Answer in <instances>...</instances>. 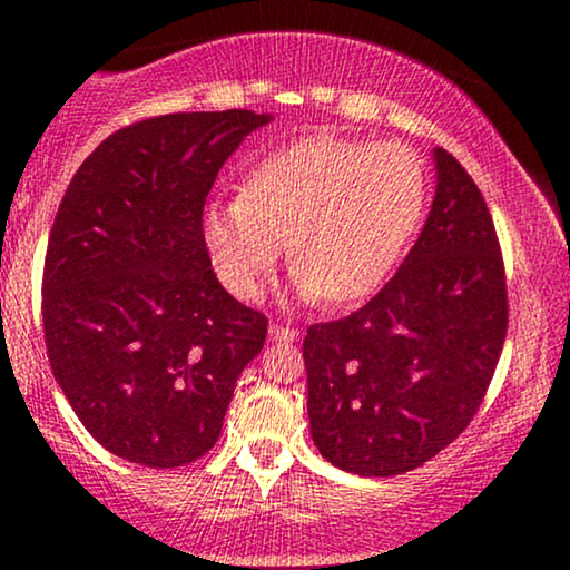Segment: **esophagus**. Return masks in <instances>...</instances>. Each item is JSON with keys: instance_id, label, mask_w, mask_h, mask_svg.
Masks as SVG:
<instances>
[{"instance_id": "1", "label": "esophagus", "mask_w": 570, "mask_h": 570, "mask_svg": "<svg viewBox=\"0 0 570 570\" xmlns=\"http://www.w3.org/2000/svg\"><path fill=\"white\" fill-rule=\"evenodd\" d=\"M299 337V330H294L289 324H271V340L276 343H294Z\"/></svg>"}]
</instances>
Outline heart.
<instances>
[{"label": "heart", "mask_w": 570, "mask_h": 570, "mask_svg": "<svg viewBox=\"0 0 570 570\" xmlns=\"http://www.w3.org/2000/svg\"><path fill=\"white\" fill-rule=\"evenodd\" d=\"M426 206V168L399 141L311 134L271 153L244 193L212 203L203 240L230 292L257 299L292 240L307 303L367 297L402 257Z\"/></svg>", "instance_id": "1"}]
</instances>
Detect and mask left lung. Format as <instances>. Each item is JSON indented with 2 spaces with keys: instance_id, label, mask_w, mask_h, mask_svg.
I'll use <instances>...</instances> for the list:
<instances>
[{
  "instance_id": "left-lung-1",
  "label": "left lung",
  "mask_w": 570,
  "mask_h": 570,
  "mask_svg": "<svg viewBox=\"0 0 570 570\" xmlns=\"http://www.w3.org/2000/svg\"><path fill=\"white\" fill-rule=\"evenodd\" d=\"M436 195L396 276L367 305L311 324L307 417L318 453L345 472H412L480 410L509 326L507 273L480 187L434 149Z\"/></svg>"
}]
</instances>
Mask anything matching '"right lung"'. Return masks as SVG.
<instances>
[{
  "label": "right lung",
  "mask_w": 570,
  "mask_h": 570,
  "mask_svg": "<svg viewBox=\"0 0 570 570\" xmlns=\"http://www.w3.org/2000/svg\"><path fill=\"white\" fill-rule=\"evenodd\" d=\"M267 122L248 109L147 117L98 144L63 193L42 271L45 345L71 410L117 458L174 469L206 455L263 351L265 313L217 281L203 206Z\"/></svg>",
  "instance_id": "1"
}]
</instances>
